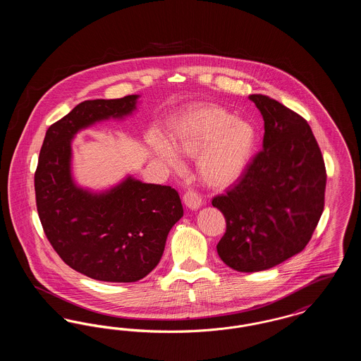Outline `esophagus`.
<instances>
[{
	"mask_svg": "<svg viewBox=\"0 0 361 361\" xmlns=\"http://www.w3.org/2000/svg\"><path fill=\"white\" fill-rule=\"evenodd\" d=\"M183 200H184L185 206L190 208V209H196V208H199L200 204H202V196L196 190H193V189H188L184 193Z\"/></svg>",
	"mask_w": 361,
	"mask_h": 361,
	"instance_id": "obj_1",
	"label": "esophagus"
}]
</instances>
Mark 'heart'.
<instances>
[{
	"instance_id": "heart-1",
	"label": "heart",
	"mask_w": 361,
	"mask_h": 361,
	"mask_svg": "<svg viewBox=\"0 0 361 361\" xmlns=\"http://www.w3.org/2000/svg\"><path fill=\"white\" fill-rule=\"evenodd\" d=\"M257 131L252 123L235 121L226 108L206 104L192 108L173 130L169 147L154 139L155 152L174 168L176 155L196 158V172L208 188L226 189L235 184L256 152Z\"/></svg>"
}]
</instances>
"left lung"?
<instances>
[{
  "instance_id": "obj_1",
  "label": "left lung",
  "mask_w": 361,
  "mask_h": 361,
  "mask_svg": "<svg viewBox=\"0 0 361 361\" xmlns=\"http://www.w3.org/2000/svg\"><path fill=\"white\" fill-rule=\"evenodd\" d=\"M264 119L262 150L240 180L212 199L226 219L219 257L258 272L302 252L325 207L326 168L309 123L283 104L250 94Z\"/></svg>"
}]
</instances>
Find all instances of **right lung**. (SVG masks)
Segmentation results:
<instances>
[{
    "mask_svg": "<svg viewBox=\"0 0 361 361\" xmlns=\"http://www.w3.org/2000/svg\"><path fill=\"white\" fill-rule=\"evenodd\" d=\"M137 97L78 104L49 127L35 172L36 208L54 250L70 268L100 281L133 283L149 275L184 214L172 187L130 177L108 193L92 195L71 180L70 139L94 121L130 114Z\"/></svg>",
    "mask_w": 361,
    "mask_h": 361,
    "instance_id": "1",
    "label": "right lung"
}]
</instances>
